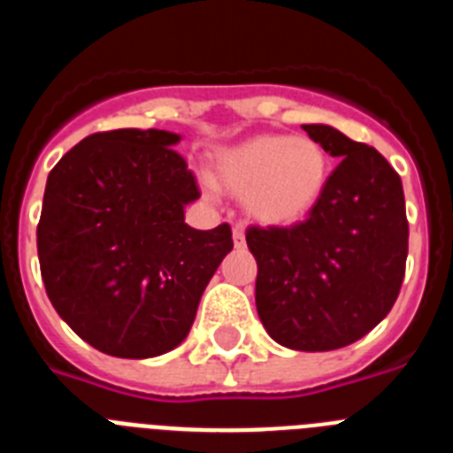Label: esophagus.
Masks as SVG:
<instances>
[{
    "instance_id": "1",
    "label": "esophagus",
    "mask_w": 453,
    "mask_h": 453,
    "mask_svg": "<svg viewBox=\"0 0 453 453\" xmlns=\"http://www.w3.org/2000/svg\"><path fill=\"white\" fill-rule=\"evenodd\" d=\"M234 245L245 247V226L242 224H235L234 226Z\"/></svg>"
}]
</instances>
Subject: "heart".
Masks as SVG:
<instances>
[{
	"label": "heart",
	"mask_w": 453,
	"mask_h": 453,
	"mask_svg": "<svg viewBox=\"0 0 453 453\" xmlns=\"http://www.w3.org/2000/svg\"><path fill=\"white\" fill-rule=\"evenodd\" d=\"M213 179L224 190L242 195L254 219L288 226L302 222L322 199L329 156L306 135L263 134L218 151Z\"/></svg>",
	"instance_id": "heart-1"
}]
</instances>
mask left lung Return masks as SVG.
<instances>
[{
	"instance_id": "left-lung-1",
	"label": "left lung",
	"mask_w": 453,
	"mask_h": 453,
	"mask_svg": "<svg viewBox=\"0 0 453 453\" xmlns=\"http://www.w3.org/2000/svg\"><path fill=\"white\" fill-rule=\"evenodd\" d=\"M340 158L322 199L292 226H250L256 311L288 349L331 351L370 334L402 290L408 219L402 179L374 147L326 124L302 127Z\"/></svg>"
}]
</instances>
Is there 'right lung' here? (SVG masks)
Returning a JSON list of instances; mask_svg holds the SVG:
<instances>
[{"label": "right lung", "instance_id": "right-lung-1", "mask_svg": "<svg viewBox=\"0 0 453 453\" xmlns=\"http://www.w3.org/2000/svg\"><path fill=\"white\" fill-rule=\"evenodd\" d=\"M158 129L102 131L47 177L38 222L40 274L56 313L88 345L151 358L186 340L199 299L234 250L229 224L183 222L195 174Z\"/></svg>", "mask_w": 453, "mask_h": 453}]
</instances>
